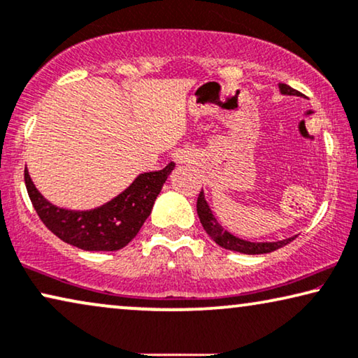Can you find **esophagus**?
Masks as SVG:
<instances>
[{
  "mask_svg": "<svg viewBox=\"0 0 358 358\" xmlns=\"http://www.w3.org/2000/svg\"><path fill=\"white\" fill-rule=\"evenodd\" d=\"M175 160H177L178 164L191 162V160H193V154H191L189 150H178V152H175Z\"/></svg>",
  "mask_w": 358,
  "mask_h": 358,
  "instance_id": "obj_1",
  "label": "esophagus"
}]
</instances>
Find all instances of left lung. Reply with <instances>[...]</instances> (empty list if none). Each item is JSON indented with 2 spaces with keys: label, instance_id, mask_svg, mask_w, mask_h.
<instances>
[{
  "label": "left lung",
  "instance_id": "obj_1",
  "mask_svg": "<svg viewBox=\"0 0 358 358\" xmlns=\"http://www.w3.org/2000/svg\"><path fill=\"white\" fill-rule=\"evenodd\" d=\"M280 92L284 95H301L299 90L292 89L290 85L287 84H279ZM196 210H198V217L203 224V227L206 230L210 238H213L215 243L219 246H222L225 250H231V251H238V253L243 255H264V253H271V251L279 250L282 246H285L287 243H290L292 240H295V236L292 238H285L280 241H266V243H256V241H246L241 240L238 236L229 234L227 230L222 229L215 217L210 213L208 203H206L203 191H201L198 196V203H196Z\"/></svg>",
  "mask_w": 358,
  "mask_h": 358
}]
</instances>
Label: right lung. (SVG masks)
I'll return each mask as SVG.
<instances>
[{"label":"right lung","instance_id":"right-lung-1","mask_svg":"<svg viewBox=\"0 0 358 358\" xmlns=\"http://www.w3.org/2000/svg\"><path fill=\"white\" fill-rule=\"evenodd\" d=\"M173 167L170 162L159 172L141 173L122 194L90 210H68L48 203L34 186L27 169L24 180L40 220L58 238L85 251H117L138 235Z\"/></svg>","mask_w":358,"mask_h":358}]
</instances>
